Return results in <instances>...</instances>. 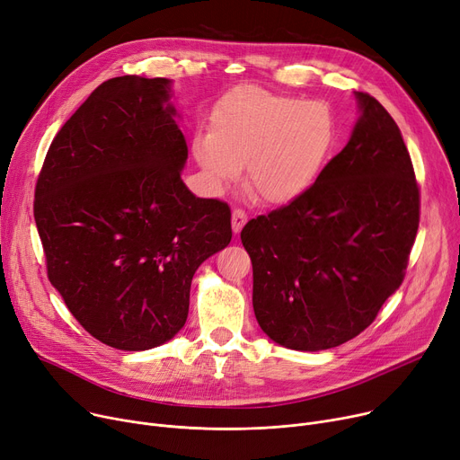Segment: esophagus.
<instances>
[{
    "label": "esophagus",
    "instance_id": "34e87169",
    "mask_svg": "<svg viewBox=\"0 0 460 460\" xmlns=\"http://www.w3.org/2000/svg\"><path fill=\"white\" fill-rule=\"evenodd\" d=\"M246 222H248V214H246V210L234 208V210H233V214H231V226H233V231H234V233H240V231H242V227L246 226Z\"/></svg>",
    "mask_w": 460,
    "mask_h": 460
}]
</instances>
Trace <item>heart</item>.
<instances>
[{
  "label": "heart",
  "mask_w": 460,
  "mask_h": 460,
  "mask_svg": "<svg viewBox=\"0 0 460 460\" xmlns=\"http://www.w3.org/2000/svg\"><path fill=\"white\" fill-rule=\"evenodd\" d=\"M336 142V119L323 102L240 86L212 112L192 153L207 189L222 192L242 164L248 189L264 203L283 205L309 190Z\"/></svg>",
  "instance_id": "b5f03b06"
}]
</instances>
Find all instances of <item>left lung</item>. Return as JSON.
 I'll list each match as a JSON object with an SVG mask.
<instances>
[{"label":"left lung","instance_id":"obj_1","mask_svg":"<svg viewBox=\"0 0 460 460\" xmlns=\"http://www.w3.org/2000/svg\"><path fill=\"white\" fill-rule=\"evenodd\" d=\"M358 119L314 185L243 226L253 311L279 346L322 351L368 327L405 278L420 224L411 155L386 109L355 92Z\"/></svg>","mask_w":460,"mask_h":460}]
</instances>
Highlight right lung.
Returning a JSON list of instances; mask_svg holds the SVG:
<instances>
[{"mask_svg":"<svg viewBox=\"0 0 460 460\" xmlns=\"http://www.w3.org/2000/svg\"><path fill=\"white\" fill-rule=\"evenodd\" d=\"M172 81L102 83L53 138L35 192L48 278L100 342L157 348L189 316L196 270L231 242V210L181 179Z\"/></svg>","mask_w":460,"mask_h":460,"instance_id":"obj_1","label":"right lung"}]
</instances>
